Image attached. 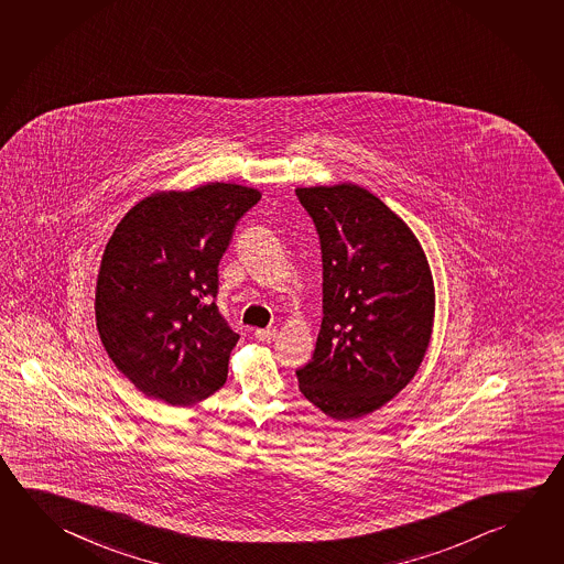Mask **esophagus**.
I'll list each match as a JSON object with an SVG mask.
<instances>
[{
  "label": "esophagus",
  "instance_id": "34e87169",
  "mask_svg": "<svg viewBox=\"0 0 564 564\" xmlns=\"http://www.w3.org/2000/svg\"><path fill=\"white\" fill-rule=\"evenodd\" d=\"M275 336H278L275 328H258L256 330V338H258L259 343H271Z\"/></svg>",
  "mask_w": 564,
  "mask_h": 564
}]
</instances>
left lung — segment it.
I'll use <instances>...</instances> for the list:
<instances>
[{"mask_svg": "<svg viewBox=\"0 0 564 564\" xmlns=\"http://www.w3.org/2000/svg\"><path fill=\"white\" fill-rule=\"evenodd\" d=\"M323 253V323L299 390L335 420L390 402L424 360L434 281L412 229L355 184L296 188Z\"/></svg>", "mask_w": 564, "mask_h": 564, "instance_id": "8db88e82", "label": "left lung"}]
</instances>
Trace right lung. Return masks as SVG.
<instances>
[{
	"label": "right lung",
	"instance_id": "right-lung-1",
	"mask_svg": "<svg viewBox=\"0 0 564 564\" xmlns=\"http://www.w3.org/2000/svg\"><path fill=\"white\" fill-rule=\"evenodd\" d=\"M258 189L214 182L159 192L120 219L100 261L97 328L140 392L189 405L226 384L239 340L219 315L218 265Z\"/></svg>",
	"mask_w": 564,
	"mask_h": 564
}]
</instances>
